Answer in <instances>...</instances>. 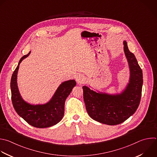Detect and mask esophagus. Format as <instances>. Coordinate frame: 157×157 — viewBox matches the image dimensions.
<instances>
[{"mask_svg": "<svg viewBox=\"0 0 157 157\" xmlns=\"http://www.w3.org/2000/svg\"><path fill=\"white\" fill-rule=\"evenodd\" d=\"M76 81L78 84H81V83H82V82L84 81V76L82 75V74H78L76 75Z\"/></svg>", "mask_w": 157, "mask_h": 157, "instance_id": "1", "label": "esophagus"}]
</instances>
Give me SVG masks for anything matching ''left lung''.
I'll return each mask as SVG.
<instances>
[{"instance_id":"left-lung-1","label":"left lung","mask_w":157,"mask_h":157,"mask_svg":"<svg viewBox=\"0 0 157 157\" xmlns=\"http://www.w3.org/2000/svg\"><path fill=\"white\" fill-rule=\"evenodd\" d=\"M123 45L129 77L122 91L109 93L90 86H82L83 98L88 115L94 120L105 124L117 125L124 122L136 112L140 101L142 71L135 56L129 51L126 40L123 41Z\"/></svg>"}]
</instances>
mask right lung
Segmentation results:
<instances>
[{
	"instance_id": "obj_1",
	"label": "right lung",
	"mask_w": 157,
	"mask_h": 157,
	"mask_svg": "<svg viewBox=\"0 0 157 157\" xmlns=\"http://www.w3.org/2000/svg\"><path fill=\"white\" fill-rule=\"evenodd\" d=\"M30 54L31 51L21 57L12 75L10 82L12 103L18 115L30 125L38 128L50 127L62 120L65 100L76 85V82L75 79H70L62 82L53 96L45 103L33 104L25 101L18 89L17 75L20 63Z\"/></svg>"
}]
</instances>
